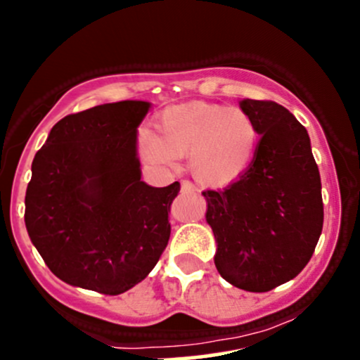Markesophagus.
<instances>
[{
	"instance_id": "1",
	"label": "esophagus",
	"mask_w": 360,
	"mask_h": 360,
	"mask_svg": "<svg viewBox=\"0 0 360 360\" xmlns=\"http://www.w3.org/2000/svg\"><path fill=\"white\" fill-rule=\"evenodd\" d=\"M181 190H183L184 193H193V191H197V186H195L193 183H190V181H183V183H181Z\"/></svg>"
}]
</instances>
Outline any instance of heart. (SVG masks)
<instances>
[{"label":"heart","instance_id":"heart-1","mask_svg":"<svg viewBox=\"0 0 360 360\" xmlns=\"http://www.w3.org/2000/svg\"><path fill=\"white\" fill-rule=\"evenodd\" d=\"M160 131L141 128L139 151L148 162L174 167L190 155L200 183L223 186L243 176L255 158L258 127L240 107L190 102L172 105L160 116Z\"/></svg>","mask_w":360,"mask_h":360}]
</instances>
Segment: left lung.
I'll return each mask as SVG.
<instances>
[{
    "label": "left lung",
    "instance_id": "8db88e82",
    "mask_svg": "<svg viewBox=\"0 0 360 360\" xmlns=\"http://www.w3.org/2000/svg\"><path fill=\"white\" fill-rule=\"evenodd\" d=\"M258 127L246 172L223 190L202 191L223 280L269 292L294 280L315 251L323 225L322 183L306 128L276 102L240 100Z\"/></svg>",
    "mask_w": 360,
    "mask_h": 360
}]
</instances>
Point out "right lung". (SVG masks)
<instances>
[{
	"label": "right lung",
	"mask_w": 360,
	"mask_h": 360,
	"mask_svg": "<svg viewBox=\"0 0 360 360\" xmlns=\"http://www.w3.org/2000/svg\"><path fill=\"white\" fill-rule=\"evenodd\" d=\"M149 109L124 100L70 114L34 155L24 221L47 267L72 287L123 294L169 243L179 183L141 181L137 128Z\"/></svg>",
	"instance_id": "add662e5"
}]
</instances>
